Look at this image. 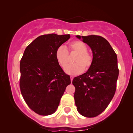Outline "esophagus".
Instances as JSON below:
<instances>
[{
  "instance_id": "esophagus-1",
  "label": "esophagus",
  "mask_w": 133,
  "mask_h": 133,
  "mask_svg": "<svg viewBox=\"0 0 133 133\" xmlns=\"http://www.w3.org/2000/svg\"><path fill=\"white\" fill-rule=\"evenodd\" d=\"M70 78H71V81L72 82V80H73V76H71Z\"/></svg>"
}]
</instances>
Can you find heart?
I'll list each match as a JSON object with an SVG mask.
<instances>
[{
  "label": "heart",
  "instance_id": "obj_1",
  "mask_svg": "<svg viewBox=\"0 0 133 133\" xmlns=\"http://www.w3.org/2000/svg\"><path fill=\"white\" fill-rule=\"evenodd\" d=\"M69 48L71 53H76V56L73 60L75 64L67 67L65 69V73L70 75H76L89 70L92 64L93 57L91 53L87 51V45L82 41H76L70 43ZM55 58L59 65L64 69L69 62V55L66 48L64 46L57 48Z\"/></svg>",
  "mask_w": 133,
  "mask_h": 133
}]
</instances>
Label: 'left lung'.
I'll return each mask as SVG.
<instances>
[{
    "label": "left lung",
    "instance_id": "obj_1",
    "mask_svg": "<svg viewBox=\"0 0 133 133\" xmlns=\"http://www.w3.org/2000/svg\"><path fill=\"white\" fill-rule=\"evenodd\" d=\"M76 37L90 47L93 62L86 73L73 78L75 105L81 115L95 117L107 108L115 95L119 74L117 56L100 36Z\"/></svg>",
    "mask_w": 133,
    "mask_h": 133
}]
</instances>
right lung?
Masks as SVG:
<instances>
[{"instance_id": "obj_1", "label": "right lung", "mask_w": 133, "mask_h": 133, "mask_svg": "<svg viewBox=\"0 0 133 133\" xmlns=\"http://www.w3.org/2000/svg\"><path fill=\"white\" fill-rule=\"evenodd\" d=\"M69 35L39 36L24 52L20 63V88L27 105L36 113L50 115L57 111L65 88L71 84L57 62L55 51Z\"/></svg>"}]
</instances>
